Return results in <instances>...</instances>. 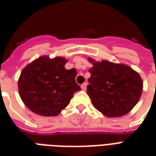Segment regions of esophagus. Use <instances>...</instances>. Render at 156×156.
Masks as SVG:
<instances>
[{
  "instance_id": "esophagus-1",
  "label": "esophagus",
  "mask_w": 156,
  "mask_h": 156,
  "mask_svg": "<svg viewBox=\"0 0 156 156\" xmlns=\"http://www.w3.org/2000/svg\"><path fill=\"white\" fill-rule=\"evenodd\" d=\"M87 86V83H83L81 85V88H82V90H86Z\"/></svg>"
}]
</instances>
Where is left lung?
Segmentation results:
<instances>
[{
  "instance_id": "left-lung-1",
  "label": "left lung",
  "mask_w": 156,
  "mask_h": 156,
  "mask_svg": "<svg viewBox=\"0 0 156 156\" xmlns=\"http://www.w3.org/2000/svg\"><path fill=\"white\" fill-rule=\"evenodd\" d=\"M89 69L87 91L94 107L107 117H119L131 111L142 94L141 77L129 66L107 60L96 62Z\"/></svg>"
}]
</instances>
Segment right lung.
I'll return each mask as SVG.
<instances>
[{"label": "right lung", "instance_id": "add662e5", "mask_svg": "<svg viewBox=\"0 0 156 156\" xmlns=\"http://www.w3.org/2000/svg\"><path fill=\"white\" fill-rule=\"evenodd\" d=\"M65 58L41 56L23 69L19 92L29 109L43 116H56L81 88L76 83V70L66 69Z\"/></svg>", "mask_w": 156, "mask_h": 156}]
</instances>
